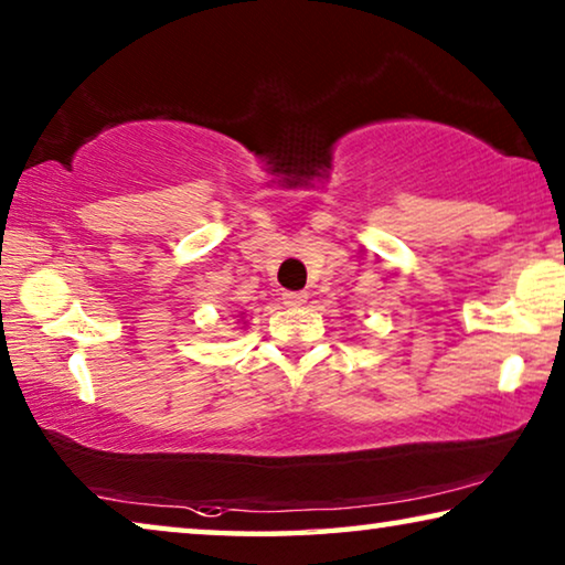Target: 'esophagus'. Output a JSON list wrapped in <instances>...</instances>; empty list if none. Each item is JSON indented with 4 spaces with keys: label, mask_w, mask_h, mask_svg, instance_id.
I'll return each instance as SVG.
<instances>
[{
    "label": "esophagus",
    "mask_w": 565,
    "mask_h": 565,
    "mask_svg": "<svg viewBox=\"0 0 565 565\" xmlns=\"http://www.w3.org/2000/svg\"><path fill=\"white\" fill-rule=\"evenodd\" d=\"M307 301V291H284V305L301 307Z\"/></svg>",
    "instance_id": "1"
}]
</instances>
